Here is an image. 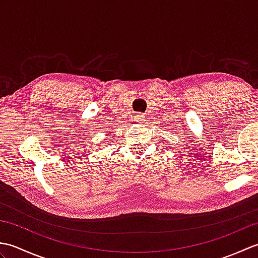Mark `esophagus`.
Segmentation results:
<instances>
[{
  "mask_svg": "<svg viewBox=\"0 0 258 258\" xmlns=\"http://www.w3.org/2000/svg\"><path fill=\"white\" fill-rule=\"evenodd\" d=\"M135 120H136V122H139V123H143L144 120H145V116H144V114L139 113V114L136 115V116H135Z\"/></svg>",
  "mask_w": 258,
  "mask_h": 258,
  "instance_id": "34e87169",
  "label": "esophagus"
}]
</instances>
